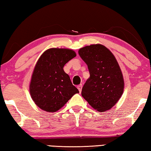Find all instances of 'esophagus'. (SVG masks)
Masks as SVG:
<instances>
[{
    "mask_svg": "<svg viewBox=\"0 0 151 151\" xmlns=\"http://www.w3.org/2000/svg\"><path fill=\"white\" fill-rule=\"evenodd\" d=\"M78 89L79 90V92H81L82 91V84H80L78 86Z\"/></svg>",
    "mask_w": 151,
    "mask_h": 151,
    "instance_id": "esophagus-1",
    "label": "esophagus"
}]
</instances>
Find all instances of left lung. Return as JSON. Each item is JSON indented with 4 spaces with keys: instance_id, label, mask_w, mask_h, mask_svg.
Masks as SVG:
<instances>
[{
    "instance_id": "8db88e82",
    "label": "left lung",
    "mask_w": 151,
    "mask_h": 151,
    "mask_svg": "<svg viewBox=\"0 0 151 151\" xmlns=\"http://www.w3.org/2000/svg\"><path fill=\"white\" fill-rule=\"evenodd\" d=\"M78 53L90 73L82 88V96L100 112L110 109L121 97L124 88L122 71L115 57L101 45L85 46Z\"/></svg>"
}]
</instances>
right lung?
<instances>
[{"label": "right lung", "instance_id": "obj_1", "mask_svg": "<svg viewBox=\"0 0 151 151\" xmlns=\"http://www.w3.org/2000/svg\"><path fill=\"white\" fill-rule=\"evenodd\" d=\"M76 56L72 50L65 48H50L41 55L29 86L32 98L41 109L55 112L79 92L63 70Z\"/></svg>", "mask_w": 151, "mask_h": 151}]
</instances>
